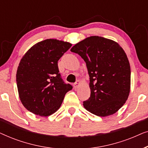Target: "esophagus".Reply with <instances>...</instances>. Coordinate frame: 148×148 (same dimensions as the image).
I'll return each instance as SVG.
<instances>
[{
    "label": "esophagus",
    "instance_id": "1",
    "mask_svg": "<svg viewBox=\"0 0 148 148\" xmlns=\"http://www.w3.org/2000/svg\"><path fill=\"white\" fill-rule=\"evenodd\" d=\"M79 84H80V82L79 80L77 81V82L75 83V84H73V86H74V88L75 89H77L78 88V86H79Z\"/></svg>",
    "mask_w": 148,
    "mask_h": 148
}]
</instances>
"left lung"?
<instances>
[{
	"instance_id": "1",
	"label": "left lung",
	"mask_w": 148,
	"mask_h": 148,
	"mask_svg": "<svg viewBox=\"0 0 148 148\" xmlns=\"http://www.w3.org/2000/svg\"><path fill=\"white\" fill-rule=\"evenodd\" d=\"M71 51L84 60L90 76L91 94L83 102L84 108L98 116L116 112L130 92V64L123 48L113 40L91 36Z\"/></svg>"
}]
</instances>
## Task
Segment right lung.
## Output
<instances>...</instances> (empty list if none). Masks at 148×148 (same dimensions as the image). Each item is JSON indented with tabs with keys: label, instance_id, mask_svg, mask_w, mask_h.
I'll list each match as a JSON object with an SVG mask.
<instances>
[{
	"label": "right lung",
	"instance_id": "obj_1",
	"mask_svg": "<svg viewBox=\"0 0 148 148\" xmlns=\"http://www.w3.org/2000/svg\"><path fill=\"white\" fill-rule=\"evenodd\" d=\"M72 44L47 39L32 46L21 58L16 81L21 102L34 114L48 116L60 108L73 86L61 78L58 60Z\"/></svg>",
	"mask_w": 148,
	"mask_h": 148
}]
</instances>
